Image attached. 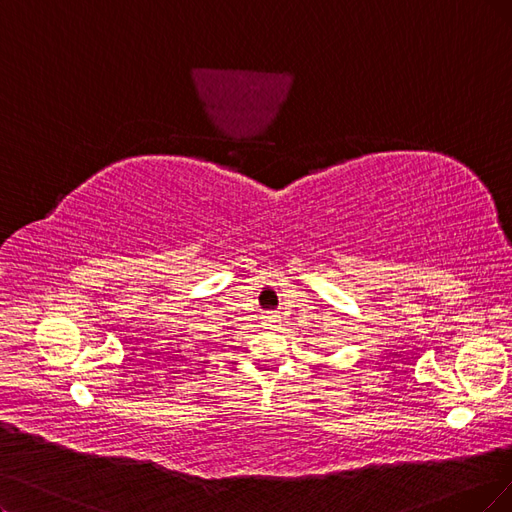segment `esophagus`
<instances>
[{
	"label": "esophagus",
	"mask_w": 512,
	"mask_h": 512,
	"mask_svg": "<svg viewBox=\"0 0 512 512\" xmlns=\"http://www.w3.org/2000/svg\"><path fill=\"white\" fill-rule=\"evenodd\" d=\"M266 325H268L270 329H276V327H278V318H276V316H268V318H266Z\"/></svg>",
	"instance_id": "obj_1"
}]
</instances>
